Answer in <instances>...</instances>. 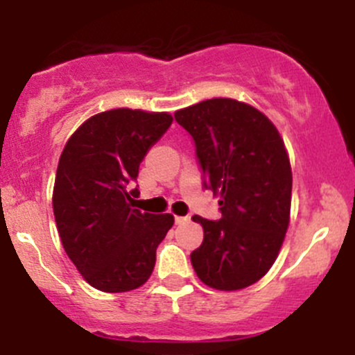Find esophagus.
<instances>
[{"instance_id":"34e87169","label":"esophagus","mask_w":355,"mask_h":355,"mask_svg":"<svg viewBox=\"0 0 355 355\" xmlns=\"http://www.w3.org/2000/svg\"><path fill=\"white\" fill-rule=\"evenodd\" d=\"M189 221H191V218H189V216H175V223H177V225L189 223Z\"/></svg>"}]
</instances>
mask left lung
I'll use <instances>...</instances> for the list:
<instances>
[{
	"mask_svg": "<svg viewBox=\"0 0 355 355\" xmlns=\"http://www.w3.org/2000/svg\"><path fill=\"white\" fill-rule=\"evenodd\" d=\"M189 132L202 187L220 196V220L192 216L204 241L191 254L199 280L241 290L268 273L284 244L292 170L284 141L261 111L227 98L206 99L175 113Z\"/></svg>",
	"mask_w": 355,
	"mask_h": 355,
	"instance_id": "obj_1",
	"label": "left lung"
}]
</instances>
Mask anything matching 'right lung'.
Instances as JSON below:
<instances>
[{
  "label": "right lung",
  "instance_id": "1",
  "mask_svg": "<svg viewBox=\"0 0 355 355\" xmlns=\"http://www.w3.org/2000/svg\"><path fill=\"white\" fill-rule=\"evenodd\" d=\"M168 113L110 110L68 139L56 170L53 211L63 249L89 285L128 292L148 282L171 214L135 209L139 164L163 137Z\"/></svg>",
  "mask_w": 355,
  "mask_h": 355
}]
</instances>
